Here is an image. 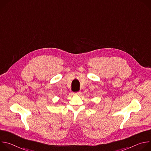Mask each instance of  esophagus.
<instances>
[{"instance_id": "esophagus-1", "label": "esophagus", "mask_w": 151, "mask_h": 151, "mask_svg": "<svg viewBox=\"0 0 151 151\" xmlns=\"http://www.w3.org/2000/svg\"><path fill=\"white\" fill-rule=\"evenodd\" d=\"M75 94H78V95H79V94H81V91H78V92H76Z\"/></svg>"}]
</instances>
